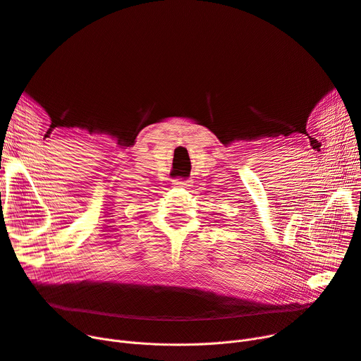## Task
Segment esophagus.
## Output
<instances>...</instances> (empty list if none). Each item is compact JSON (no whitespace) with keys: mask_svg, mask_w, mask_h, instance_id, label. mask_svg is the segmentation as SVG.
<instances>
[{"mask_svg":"<svg viewBox=\"0 0 361 361\" xmlns=\"http://www.w3.org/2000/svg\"><path fill=\"white\" fill-rule=\"evenodd\" d=\"M173 184L176 187H188V185H190V181H188V180H174Z\"/></svg>","mask_w":361,"mask_h":361,"instance_id":"34e87169","label":"esophagus"}]
</instances>
